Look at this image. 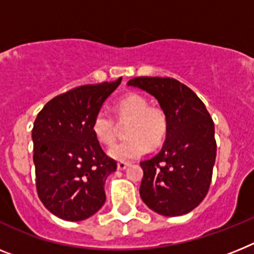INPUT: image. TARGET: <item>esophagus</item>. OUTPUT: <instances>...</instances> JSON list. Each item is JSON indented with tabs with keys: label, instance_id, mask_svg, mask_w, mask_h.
I'll list each match as a JSON object with an SVG mask.
<instances>
[{
	"label": "esophagus",
	"instance_id": "34e87169",
	"mask_svg": "<svg viewBox=\"0 0 254 254\" xmlns=\"http://www.w3.org/2000/svg\"><path fill=\"white\" fill-rule=\"evenodd\" d=\"M129 167V163H124V161H119L117 163V169L119 170H125Z\"/></svg>",
	"mask_w": 254,
	"mask_h": 254
}]
</instances>
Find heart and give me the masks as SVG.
Listing matches in <instances>:
<instances>
[{
  "label": "heart",
  "mask_w": 254,
  "mask_h": 254,
  "mask_svg": "<svg viewBox=\"0 0 254 254\" xmlns=\"http://www.w3.org/2000/svg\"><path fill=\"white\" fill-rule=\"evenodd\" d=\"M119 120L127 124V140L114 144L108 150L112 159L127 161L140 157L147 152L148 147L156 148L167 137L168 120L163 111L150 107L143 95L130 93L123 97L115 106ZM91 131L95 139L102 144H111L116 135V123L104 111L95 115Z\"/></svg>",
  "instance_id": "obj_1"
}]
</instances>
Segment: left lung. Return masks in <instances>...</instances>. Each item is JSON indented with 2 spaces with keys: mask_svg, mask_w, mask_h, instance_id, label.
<instances>
[{
  "mask_svg": "<svg viewBox=\"0 0 254 254\" xmlns=\"http://www.w3.org/2000/svg\"><path fill=\"white\" fill-rule=\"evenodd\" d=\"M127 86L156 98L168 120L160 152L140 163V197L157 214L183 216L209 190L217 152L212 117L199 97L174 78L135 77Z\"/></svg>",
  "mask_w": 254,
  "mask_h": 254,
  "instance_id": "1",
  "label": "left lung"
}]
</instances>
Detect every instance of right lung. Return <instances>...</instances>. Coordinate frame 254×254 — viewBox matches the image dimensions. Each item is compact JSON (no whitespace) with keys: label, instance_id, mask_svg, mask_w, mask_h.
<instances>
[{"label":"right lung","instance_id":"right-lung-1","mask_svg":"<svg viewBox=\"0 0 254 254\" xmlns=\"http://www.w3.org/2000/svg\"><path fill=\"white\" fill-rule=\"evenodd\" d=\"M121 78L84 85L53 98L35 120L33 163L40 200L54 216L84 221L106 201L104 183L116 170L91 131L95 115Z\"/></svg>","mask_w":254,"mask_h":254}]
</instances>
